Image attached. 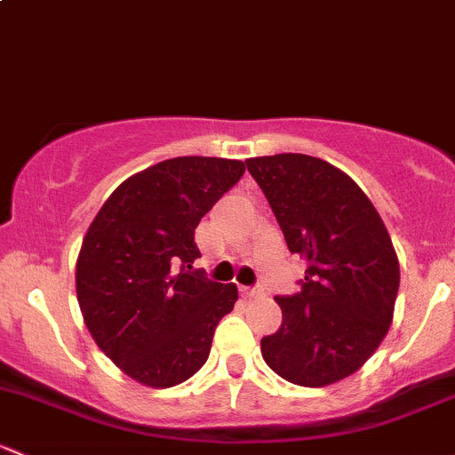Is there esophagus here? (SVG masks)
<instances>
[{"instance_id":"esophagus-1","label":"esophagus","mask_w":455,"mask_h":455,"mask_svg":"<svg viewBox=\"0 0 455 455\" xmlns=\"http://www.w3.org/2000/svg\"><path fill=\"white\" fill-rule=\"evenodd\" d=\"M242 295L249 297V299H259V297H264V288H242Z\"/></svg>"}]
</instances>
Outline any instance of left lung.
Instances as JSON below:
<instances>
[{
  "label": "left lung",
  "mask_w": 455,
  "mask_h": 455,
  "mask_svg": "<svg viewBox=\"0 0 455 455\" xmlns=\"http://www.w3.org/2000/svg\"><path fill=\"white\" fill-rule=\"evenodd\" d=\"M291 253L308 264L301 291L275 297L282 328L261 356L288 383L325 387L355 374L387 334L401 270L368 196L341 169L306 154L246 160Z\"/></svg>",
  "instance_id": "left-lung-1"
}]
</instances>
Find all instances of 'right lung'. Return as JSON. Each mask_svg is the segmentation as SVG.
Returning a JSON list of instances; mask_svg holds the SVG:
<instances>
[{
  "instance_id": "right-lung-1",
  "label": "right lung",
  "mask_w": 455,
  "mask_h": 455,
  "mask_svg": "<svg viewBox=\"0 0 455 455\" xmlns=\"http://www.w3.org/2000/svg\"><path fill=\"white\" fill-rule=\"evenodd\" d=\"M244 173L242 160L180 156L105 200L76 259V299L96 346L130 379L173 387L206 363L235 283L194 270L196 227Z\"/></svg>"
}]
</instances>
